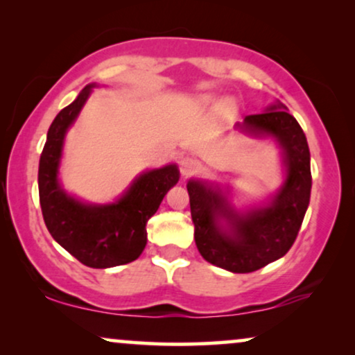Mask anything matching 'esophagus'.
I'll use <instances>...</instances> for the list:
<instances>
[{
    "instance_id": "obj_1",
    "label": "esophagus",
    "mask_w": 355,
    "mask_h": 355,
    "mask_svg": "<svg viewBox=\"0 0 355 355\" xmlns=\"http://www.w3.org/2000/svg\"><path fill=\"white\" fill-rule=\"evenodd\" d=\"M198 160L196 159H193V157H183L182 160H180V173H182V177H190V175H193L198 170Z\"/></svg>"
}]
</instances>
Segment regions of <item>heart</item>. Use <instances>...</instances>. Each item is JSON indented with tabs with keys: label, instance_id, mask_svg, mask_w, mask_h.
<instances>
[{
	"label": "heart",
	"instance_id": "b5f03b06",
	"mask_svg": "<svg viewBox=\"0 0 355 355\" xmlns=\"http://www.w3.org/2000/svg\"><path fill=\"white\" fill-rule=\"evenodd\" d=\"M201 103L202 105H212V103H214V97H211V96H206V97H202L201 98ZM219 110L222 112V113H230L232 112V102L230 101H224V102H220L219 103Z\"/></svg>",
	"mask_w": 355,
	"mask_h": 355
}]
</instances>
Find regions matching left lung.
Segmentation results:
<instances>
[{
	"instance_id": "8db88e82",
	"label": "left lung",
	"mask_w": 355,
	"mask_h": 355,
	"mask_svg": "<svg viewBox=\"0 0 355 355\" xmlns=\"http://www.w3.org/2000/svg\"><path fill=\"white\" fill-rule=\"evenodd\" d=\"M235 128L253 138H272L281 149L284 182L263 205L237 209L232 188L191 178L195 242L201 257L230 272H253L276 261L295 242L310 202V150L305 133L279 101L248 115Z\"/></svg>"
}]
</instances>
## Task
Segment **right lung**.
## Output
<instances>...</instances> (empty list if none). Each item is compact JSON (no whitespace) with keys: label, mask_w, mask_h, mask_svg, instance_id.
<instances>
[{"label":"right lung","mask_w":355,"mask_h":355,"mask_svg":"<svg viewBox=\"0 0 355 355\" xmlns=\"http://www.w3.org/2000/svg\"><path fill=\"white\" fill-rule=\"evenodd\" d=\"M96 83L89 84L51 123L39 164V196L46 229L66 252L89 268L135 261L148 243L146 224L177 185V164L139 173L113 202L96 205L69 195L60 182L66 133L78 120Z\"/></svg>","instance_id":"obj_1"}]
</instances>
